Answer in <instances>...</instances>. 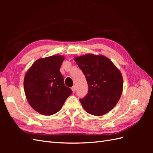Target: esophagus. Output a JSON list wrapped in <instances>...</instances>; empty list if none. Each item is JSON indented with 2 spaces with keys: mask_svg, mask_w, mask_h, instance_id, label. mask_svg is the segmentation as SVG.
<instances>
[{
  "mask_svg": "<svg viewBox=\"0 0 153 153\" xmlns=\"http://www.w3.org/2000/svg\"><path fill=\"white\" fill-rule=\"evenodd\" d=\"M71 90L73 91V92H75V90H76V86H75V85H73V86L71 87Z\"/></svg>",
  "mask_w": 153,
  "mask_h": 153,
  "instance_id": "esophagus-1",
  "label": "esophagus"
}]
</instances>
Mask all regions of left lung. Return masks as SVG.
I'll use <instances>...</instances> for the list:
<instances>
[{"mask_svg": "<svg viewBox=\"0 0 153 153\" xmlns=\"http://www.w3.org/2000/svg\"><path fill=\"white\" fill-rule=\"evenodd\" d=\"M85 76L88 93L80 99L87 113L100 116L114 108L123 89L122 74L114 64L102 55L88 53L75 57Z\"/></svg>", "mask_w": 153, "mask_h": 153, "instance_id": "left-lung-1", "label": "left lung"}]
</instances>
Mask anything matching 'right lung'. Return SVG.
<instances>
[{
  "label": "right lung",
  "mask_w": 153,
  "mask_h": 153,
  "mask_svg": "<svg viewBox=\"0 0 153 153\" xmlns=\"http://www.w3.org/2000/svg\"><path fill=\"white\" fill-rule=\"evenodd\" d=\"M64 59L60 55L39 59L25 73L24 86L27 100L41 114L57 113L72 93L70 88L64 85L59 70Z\"/></svg>",
  "instance_id": "1"
}]
</instances>
